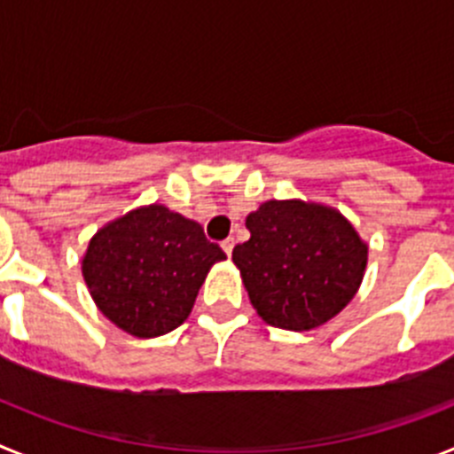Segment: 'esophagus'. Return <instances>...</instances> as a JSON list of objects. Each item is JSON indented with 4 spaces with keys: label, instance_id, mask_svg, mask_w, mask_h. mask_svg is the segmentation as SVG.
<instances>
[{
    "label": "esophagus",
    "instance_id": "obj_1",
    "mask_svg": "<svg viewBox=\"0 0 454 454\" xmlns=\"http://www.w3.org/2000/svg\"><path fill=\"white\" fill-rule=\"evenodd\" d=\"M234 246H236V240H234V239H224V240H223V250H224V254L231 256V250H234Z\"/></svg>",
    "mask_w": 454,
    "mask_h": 454
}]
</instances>
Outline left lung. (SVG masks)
I'll list each match as a JSON object with an SVG mask.
<instances>
[{"instance_id": "8db88e82", "label": "left lung", "mask_w": 454, "mask_h": 454, "mask_svg": "<svg viewBox=\"0 0 454 454\" xmlns=\"http://www.w3.org/2000/svg\"><path fill=\"white\" fill-rule=\"evenodd\" d=\"M231 252L252 307L272 327L304 332L334 318L364 279L368 246L332 207L268 200Z\"/></svg>"}]
</instances>
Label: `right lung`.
<instances>
[{"mask_svg": "<svg viewBox=\"0 0 454 454\" xmlns=\"http://www.w3.org/2000/svg\"><path fill=\"white\" fill-rule=\"evenodd\" d=\"M227 259L202 224L150 204L104 224L82 259L98 309L138 339L177 330L211 266Z\"/></svg>", "mask_w": 454, "mask_h": 454, "instance_id": "right-lung-1", "label": "right lung"}]
</instances>
